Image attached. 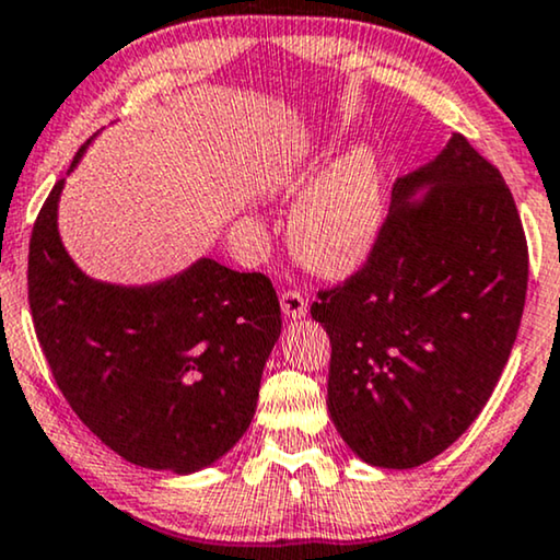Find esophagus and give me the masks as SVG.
I'll return each instance as SVG.
<instances>
[{
  "instance_id": "obj_1",
  "label": "esophagus",
  "mask_w": 560,
  "mask_h": 560,
  "mask_svg": "<svg viewBox=\"0 0 560 560\" xmlns=\"http://www.w3.org/2000/svg\"><path fill=\"white\" fill-rule=\"evenodd\" d=\"M281 310H284L287 317H304L307 315V300L300 292H294V289H287L284 294H281Z\"/></svg>"
}]
</instances>
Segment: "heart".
Instances as JSON below:
<instances>
[{
  "mask_svg": "<svg viewBox=\"0 0 560 560\" xmlns=\"http://www.w3.org/2000/svg\"><path fill=\"white\" fill-rule=\"evenodd\" d=\"M287 191H307L289 220V243L304 266L342 276L366 260L384 225V182L369 148H353L330 168L310 163Z\"/></svg>",
  "mask_w": 560,
  "mask_h": 560,
  "instance_id": "obj_1",
  "label": "heart"
}]
</instances>
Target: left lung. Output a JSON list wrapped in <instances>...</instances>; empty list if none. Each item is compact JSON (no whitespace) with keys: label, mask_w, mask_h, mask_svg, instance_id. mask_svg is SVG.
I'll use <instances>...</instances> for the list:
<instances>
[{"label":"left lung","mask_w":560,"mask_h":560,"mask_svg":"<svg viewBox=\"0 0 560 560\" xmlns=\"http://www.w3.org/2000/svg\"><path fill=\"white\" fill-rule=\"evenodd\" d=\"M429 194L420 203L411 197ZM527 241L510 186L456 132L394 182L366 264L319 289L330 335L327 409L358 458L415 468L458 441L487 405L517 338Z\"/></svg>","instance_id":"obj_1"}]
</instances>
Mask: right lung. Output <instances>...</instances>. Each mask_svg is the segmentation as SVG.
<instances>
[{"mask_svg": "<svg viewBox=\"0 0 560 560\" xmlns=\"http://www.w3.org/2000/svg\"><path fill=\"white\" fill-rule=\"evenodd\" d=\"M61 189L63 178L40 207L27 256L35 335L58 389L130 464L174 474L214 464L248 430L281 335L271 279L212 258L151 287L89 279L58 235Z\"/></svg>", "mask_w": 560, "mask_h": 560, "instance_id": "right-lung-1", "label": "right lung"}]
</instances>
